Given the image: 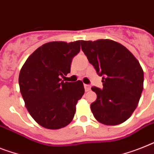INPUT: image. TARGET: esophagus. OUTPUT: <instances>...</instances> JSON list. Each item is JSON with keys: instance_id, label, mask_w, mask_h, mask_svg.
<instances>
[{"instance_id": "obj_1", "label": "esophagus", "mask_w": 154, "mask_h": 154, "mask_svg": "<svg viewBox=\"0 0 154 154\" xmlns=\"http://www.w3.org/2000/svg\"><path fill=\"white\" fill-rule=\"evenodd\" d=\"M84 87H85V90H86V91H91V86H90V85H89V84H84Z\"/></svg>"}]
</instances>
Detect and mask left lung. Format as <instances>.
Wrapping results in <instances>:
<instances>
[{
    "instance_id": "8db88e82",
    "label": "left lung",
    "mask_w": 154,
    "mask_h": 154,
    "mask_svg": "<svg viewBox=\"0 0 154 154\" xmlns=\"http://www.w3.org/2000/svg\"><path fill=\"white\" fill-rule=\"evenodd\" d=\"M81 48L99 76L103 88H91L97 99L91 105L95 119L117 125L130 117L143 90L144 73L138 60L126 47L109 39L82 41Z\"/></svg>"
}]
</instances>
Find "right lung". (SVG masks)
I'll return each mask as SVG.
<instances>
[{
    "instance_id": "add662e5",
    "label": "right lung",
    "mask_w": 154,
    "mask_h": 154,
    "mask_svg": "<svg viewBox=\"0 0 154 154\" xmlns=\"http://www.w3.org/2000/svg\"><path fill=\"white\" fill-rule=\"evenodd\" d=\"M80 41L45 43L27 58L19 76L20 92L29 113L42 127L60 129L72 122L77 101L84 94L82 81L62 78L71 72Z\"/></svg>"
}]
</instances>
